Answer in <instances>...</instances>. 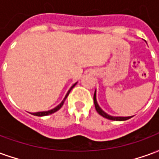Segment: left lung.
<instances>
[{
  "mask_svg": "<svg viewBox=\"0 0 159 159\" xmlns=\"http://www.w3.org/2000/svg\"><path fill=\"white\" fill-rule=\"evenodd\" d=\"M93 102H94V107H95V109H96L97 112L100 114V116H102L103 117H106L107 119L113 120V121H125V120H128L131 118L132 117H111L110 115L107 114L105 111L100 109V107H99V105L97 103L96 100V92H94V94H93Z\"/></svg>",
  "mask_w": 159,
  "mask_h": 159,
  "instance_id": "obj_1",
  "label": "left lung"
}]
</instances>
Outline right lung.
Masks as SVG:
<instances>
[{"label":"right lung","instance_id":"1","mask_svg":"<svg viewBox=\"0 0 159 159\" xmlns=\"http://www.w3.org/2000/svg\"><path fill=\"white\" fill-rule=\"evenodd\" d=\"M76 83H75L74 85H73L70 89H69V91L67 92V93H66V97H65V99L63 100V101L61 102V103L59 104V106L58 107H56L55 108H53V109H52V110H50V111H40V112H35V113H31L32 115H34V116H37V117H43V116H48V115H50V114H52V113H54L55 111H59L61 107H62L63 106V104H64V102H65V100H66V98H67V96L69 95V93L70 92V90L72 89L73 88L75 87V85H76Z\"/></svg>","mask_w":159,"mask_h":159}]
</instances>
